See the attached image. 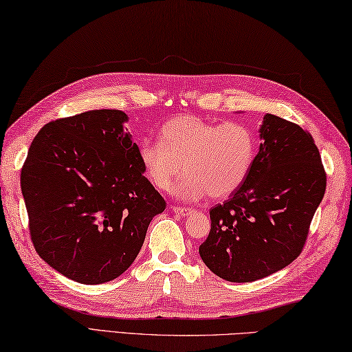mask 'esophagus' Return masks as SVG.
<instances>
[{"instance_id":"34e87169","label":"esophagus","mask_w":352,"mask_h":352,"mask_svg":"<svg viewBox=\"0 0 352 352\" xmlns=\"http://www.w3.org/2000/svg\"><path fill=\"white\" fill-rule=\"evenodd\" d=\"M170 209L174 210V212H177V214H180V215H189L190 212H192V209L190 208H182V206H170Z\"/></svg>"}]
</instances>
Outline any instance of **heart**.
Masks as SVG:
<instances>
[{"instance_id": "b5f03b06", "label": "heart", "mask_w": 352, "mask_h": 352, "mask_svg": "<svg viewBox=\"0 0 352 352\" xmlns=\"http://www.w3.org/2000/svg\"><path fill=\"white\" fill-rule=\"evenodd\" d=\"M257 140L249 126L240 121L214 123L197 115H182L168 121L160 140H146L138 158L146 177L158 189L174 188L184 200H200L208 194L225 198L235 192L251 170Z\"/></svg>"}]
</instances>
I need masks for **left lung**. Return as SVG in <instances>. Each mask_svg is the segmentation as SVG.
<instances>
[{
    "instance_id": "obj_1",
    "label": "left lung",
    "mask_w": 352,
    "mask_h": 352,
    "mask_svg": "<svg viewBox=\"0 0 352 352\" xmlns=\"http://www.w3.org/2000/svg\"><path fill=\"white\" fill-rule=\"evenodd\" d=\"M260 138L245 183L209 210L210 231L198 248L204 265L228 282H254L292 263L327 189L308 131L266 113Z\"/></svg>"
}]
</instances>
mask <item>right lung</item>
Returning <instances> with one entry per match:
<instances>
[{
	"mask_svg": "<svg viewBox=\"0 0 352 352\" xmlns=\"http://www.w3.org/2000/svg\"><path fill=\"white\" fill-rule=\"evenodd\" d=\"M127 115L87 111L50 121L21 169L29 232L38 255L63 276L98 285L121 276L143 246L164 198L143 174Z\"/></svg>",
	"mask_w": 352,
	"mask_h": 352,
	"instance_id": "1",
	"label": "right lung"
}]
</instances>
